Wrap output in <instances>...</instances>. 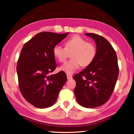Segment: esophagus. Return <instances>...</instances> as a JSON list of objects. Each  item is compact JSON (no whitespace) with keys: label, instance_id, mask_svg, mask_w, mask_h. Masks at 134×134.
<instances>
[{"label":"esophagus","instance_id":"34e87169","mask_svg":"<svg viewBox=\"0 0 134 134\" xmlns=\"http://www.w3.org/2000/svg\"><path fill=\"white\" fill-rule=\"evenodd\" d=\"M66 76H67L68 79H72V75H70V74H67Z\"/></svg>","mask_w":134,"mask_h":134}]
</instances>
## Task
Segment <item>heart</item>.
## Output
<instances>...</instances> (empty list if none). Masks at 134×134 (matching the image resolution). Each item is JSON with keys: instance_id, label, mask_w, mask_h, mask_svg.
<instances>
[{"instance_id": "b5f03b06", "label": "heart", "mask_w": 134, "mask_h": 134, "mask_svg": "<svg viewBox=\"0 0 134 134\" xmlns=\"http://www.w3.org/2000/svg\"><path fill=\"white\" fill-rule=\"evenodd\" d=\"M70 53L71 59L66 62L59 69L68 74H73L81 65L86 66L94 60L96 49L94 45L87 42L77 35L70 37L65 42V48L57 45L53 48V54L59 62H64Z\"/></svg>"}]
</instances>
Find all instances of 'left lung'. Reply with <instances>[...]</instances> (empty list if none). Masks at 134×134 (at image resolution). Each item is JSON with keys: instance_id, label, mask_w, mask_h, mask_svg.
Returning a JSON list of instances; mask_svg holds the SVG:
<instances>
[{"instance_id": "obj_1", "label": "left lung", "mask_w": 134, "mask_h": 134, "mask_svg": "<svg viewBox=\"0 0 134 134\" xmlns=\"http://www.w3.org/2000/svg\"><path fill=\"white\" fill-rule=\"evenodd\" d=\"M94 40L96 54L90 65L76 74L74 90L77 103L86 108H94L107 102L114 91L119 74L117 54L112 45L102 36L86 33Z\"/></svg>"}]
</instances>
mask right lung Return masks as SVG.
<instances>
[{"instance_id": "right-lung-1", "label": "right lung", "mask_w": 134, "mask_h": 134, "mask_svg": "<svg viewBox=\"0 0 134 134\" xmlns=\"http://www.w3.org/2000/svg\"><path fill=\"white\" fill-rule=\"evenodd\" d=\"M68 33L40 32L23 47L16 68L19 88L23 96L34 107L45 108L54 104L66 82L64 72L49 74L57 67L53 48Z\"/></svg>"}]
</instances>
